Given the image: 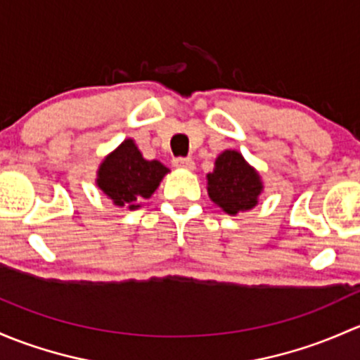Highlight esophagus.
I'll list each match as a JSON object with an SVG mask.
<instances>
[{
  "mask_svg": "<svg viewBox=\"0 0 360 360\" xmlns=\"http://www.w3.org/2000/svg\"><path fill=\"white\" fill-rule=\"evenodd\" d=\"M173 166L179 169H187V172H192L195 168V162L192 161L191 158H176L173 159Z\"/></svg>",
  "mask_w": 360,
  "mask_h": 360,
  "instance_id": "esophagus-1",
  "label": "esophagus"
}]
</instances>
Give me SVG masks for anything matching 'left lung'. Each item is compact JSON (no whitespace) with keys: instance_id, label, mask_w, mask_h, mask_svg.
<instances>
[{"instance_id":"obj_1","label":"left lung","mask_w":360,"mask_h":360,"mask_svg":"<svg viewBox=\"0 0 360 360\" xmlns=\"http://www.w3.org/2000/svg\"><path fill=\"white\" fill-rule=\"evenodd\" d=\"M207 195L227 214L244 213L258 205L263 192L260 173L237 150L227 149L214 159L213 172L206 175Z\"/></svg>"}]
</instances>
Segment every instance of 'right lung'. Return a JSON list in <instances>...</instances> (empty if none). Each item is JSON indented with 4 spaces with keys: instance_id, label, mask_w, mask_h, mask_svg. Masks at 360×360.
<instances>
[{
    "instance_id": "add662e5",
    "label": "right lung",
    "mask_w": 360,
    "mask_h": 360,
    "mask_svg": "<svg viewBox=\"0 0 360 360\" xmlns=\"http://www.w3.org/2000/svg\"><path fill=\"white\" fill-rule=\"evenodd\" d=\"M169 169L158 159H146L135 140L126 139L103 158L97 172V187L114 206L139 210L149 199Z\"/></svg>"
}]
</instances>
